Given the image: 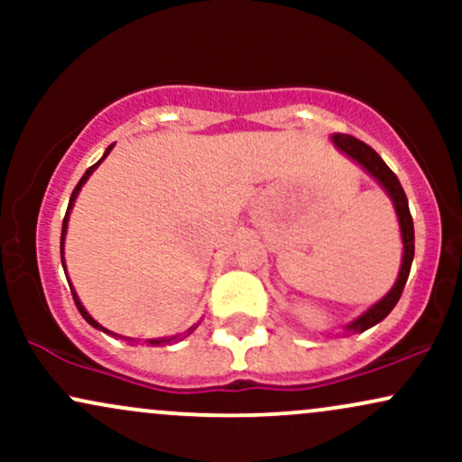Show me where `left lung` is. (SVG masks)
Listing matches in <instances>:
<instances>
[{
    "mask_svg": "<svg viewBox=\"0 0 462 462\" xmlns=\"http://www.w3.org/2000/svg\"><path fill=\"white\" fill-rule=\"evenodd\" d=\"M330 141L338 152L346 153L349 161L360 164V167H363L365 171H367L369 176L384 189V193L389 195V199L393 201L397 224H400L402 245H404L400 273H397L395 284L391 286L389 293H386L380 301H375L374 306H369V309L365 310L363 315H358L356 319L349 321L347 326H343V334L347 332L356 334V332L369 330V328H374L375 323L383 321L384 317L395 309L397 301H400L402 291H404V284L408 280V273H411L412 258H415V227H412V217H411V210H408V199H406L404 189H402L400 180H397L395 173L386 167V162L378 156V153H375V150H371L367 143L354 139V136L349 134H332Z\"/></svg>",
    "mask_w": 462,
    "mask_h": 462,
    "instance_id": "1",
    "label": "left lung"
}]
</instances>
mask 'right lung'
Wrapping results in <instances>:
<instances>
[{
	"mask_svg": "<svg viewBox=\"0 0 462 462\" xmlns=\"http://www.w3.org/2000/svg\"><path fill=\"white\" fill-rule=\"evenodd\" d=\"M113 147H115V143H113V145H110V147H108V150H106V152H104L102 161H104V158H106V156H108V153H110V150H113ZM102 161H97V162H95V164H93V167H88V169H87V173H84V176H82V180H79V182H78V187H76V189H73V193H71V199H69V208H67L65 221H62V236H60V258H65V236H67L69 215H71V208H73V204H76V199H78V193H79V190H82V187H84V182H87V180H88V178H91V173L95 171V169H97V167H99V162H102ZM62 267H65V263H62ZM65 269H67V267H65ZM71 293H73V300H76V306H78L79 315H82V317H84V319H87L88 323H91V326H93V328H97V330H102V332H106V334H113V337H119V334H115V332L106 330V328L102 326V323H97V321H95V319H93V317H91V315H88V310H87V309H84V306H82V301H79V298H78V293H76V291H73V289H71ZM195 328H198V326H190V328H189V330H187V334H184V337H189V334H190V332H193V330H195ZM178 337H182V334H178ZM178 337H169V338H150V341H145V343H150V346H161V343H171V341H173V338H178ZM128 341H134V338H128Z\"/></svg>",
	"mask_w": 462,
	"mask_h": 462,
	"instance_id": "1",
	"label": "right lung"
}]
</instances>
